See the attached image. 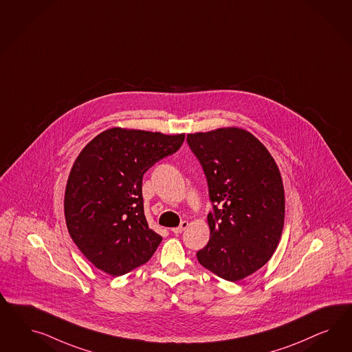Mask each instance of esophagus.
Masks as SVG:
<instances>
[{
  "instance_id": "1",
  "label": "esophagus",
  "mask_w": 352,
  "mask_h": 352,
  "mask_svg": "<svg viewBox=\"0 0 352 352\" xmlns=\"http://www.w3.org/2000/svg\"><path fill=\"white\" fill-rule=\"evenodd\" d=\"M187 227H188V222L183 221V222H182V223L179 224L178 227H175V228H171V232H173V234H182V232H183V231H184Z\"/></svg>"
}]
</instances>
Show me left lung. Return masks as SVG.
Segmentation results:
<instances>
[{
    "instance_id": "obj_1",
    "label": "left lung",
    "mask_w": 352,
    "mask_h": 352,
    "mask_svg": "<svg viewBox=\"0 0 352 352\" xmlns=\"http://www.w3.org/2000/svg\"><path fill=\"white\" fill-rule=\"evenodd\" d=\"M187 143L203 166L213 204L210 240L196 256L217 276L239 281L265 266L280 241L285 215L280 171L244 129L188 134Z\"/></svg>"
}]
</instances>
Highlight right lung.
<instances>
[{"mask_svg": "<svg viewBox=\"0 0 352 352\" xmlns=\"http://www.w3.org/2000/svg\"><path fill=\"white\" fill-rule=\"evenodd\" d=\"M183 140L184 134L112 128L80 152L67 182L64 215L74 243L96 268L121 276L153 256L162 237L144 215L143 174Z\"/></svg>", "mask_w": 352, "mask_h": 352, "instance_id": "add662e5", "label": "right lung"}]
</instances>
